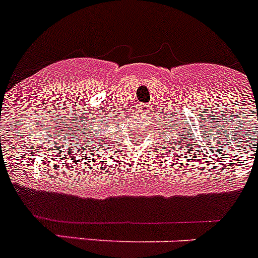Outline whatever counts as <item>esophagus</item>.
I'll use <instances>...</instances> for the list:
<instances>
[{
	"mask_svg": "<svg viewBox=\"0 0 258 258\" xmlns=\"http://www.w3.org/2000/svg\"><path fill=\"white\" fill-rule=\"evenodd\" d=\"M150 111H151V106L148 105V103L139 106V112H141V115H143V116L148 115V113H150Z\"/></svg>",
	"mask_w": 258,
	"mask_h": 258,
	"instance_id": "1",
	"label": "esophagus"
}]
</instances>
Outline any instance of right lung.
I'll list each match as a JSON object with an SVG mask.
<instances>
[{"mask_svg": "<svg viewBox=\"0 0 258 258\" xmlns=\"http://www.w3.org/2000/svg\"><path fill=\"white\" fill-rule=\"evenodd\" d=\"M107 119H108V117H107ZM107 122H111V121H108V120H105V121H103V124H102L103 126H106V125H107ZM93 126H97V125L93 124ZM100 126H101V125H100ZM101 127H102V126H101ZM94 129H96V127H93V129H92V131L89 132V136H91V138H88V142H89V145H91V146L100 145L101 139H102V137L98 136V133H97L96 131L94 132H93Z\"/></svg>", "mask_w": 258, "mask_h": 258, "instance_id": "right-lung-1", "label": "right lung"}]
</instances>
